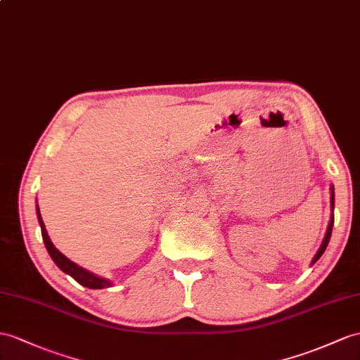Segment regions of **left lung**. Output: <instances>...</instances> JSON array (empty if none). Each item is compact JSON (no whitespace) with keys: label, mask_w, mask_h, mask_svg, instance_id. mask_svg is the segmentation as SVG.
Masks as SVG:
<instances>
[{"label":"left lung","mask_w":360,"mask_h":360,"mask_svg":"<svg viewBox=\"0 0 360 360\" xmlns=\"http://www.w3.org/2000/svg\"><path fill=\"white\" fill-rule=\"evenodd\" d=\"M331 207H335V188H333V186H331ZM333 223H335V217H331L330 224H328V229H327V233H326V238H323L322 246L319 248V250H318V253H316V257H314L313 261H311L313 264L321 258V255H322L323 252H326V249H327V246H328V241H330V236H331V231H333Z\"/></svg>","instance_id":"1"}]
</instances>
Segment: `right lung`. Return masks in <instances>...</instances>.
<instances>
[{
	"mask_svg": "<svg viewBox=\"0 0 360 360\" xmlns=\"http://www.w3.org/2000/svg\"><path fill=\"white\" fill-rule=\"evenodd\" d=\"M37 212H38L39 224H41V233H42L44 244H46V248H47V250H49V253H50L51 259L55 261V264H56L60 270L65 271L67 275L73 276L79 284H82V285H85V287H90V288H105V287H110L111 284H110L108 279H102V278H99V276L93 275L91 271L85 270V269H82V267H79L77 264H75L73 261H70L67 257H64L63 253H60V252L53 246V243L50 241V236H49V233H47V231H46V226H44V221H42V218H41L39 207H38V206H37Z\"/></svg>",
	"mask_w": 360,
	"mask_h": 360,
	"instance_id": "add662e5",
	"label": "right lung"
}]
</instances>
